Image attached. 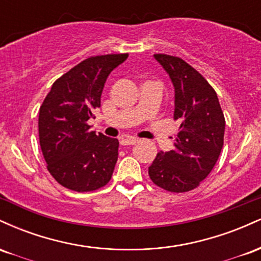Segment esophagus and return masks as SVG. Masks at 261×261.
<instances>
[{"label":"esophagus","instance_id":"34e87169","mask_svg":"<svg viewBox=\"0 0 261 261\" xmlns=\"http://www.w3.org/2000/svg\"><path fill=\"white\" fill-rule=\"evenodd\" d=\"M139 142V139H135V137H125L120 141V143L122 146H133L136 145Z\"/></svg>","mask_w":261,"mask_h":261}]
</instances>
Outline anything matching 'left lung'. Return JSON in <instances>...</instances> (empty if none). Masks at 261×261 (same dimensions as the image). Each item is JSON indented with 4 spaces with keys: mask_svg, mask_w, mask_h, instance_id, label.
Returning <instances> with one entry per match:
<instances>
[{
    "mask_svg": "<svg viewBox=\"0 0 261 261\" xmlns=\"http://www.w3.org/2000/svg\"><path fill=\"white\" fill-rule=\"evenodd\" d=\"M175 89L174 120L180 122L174 148L158 152L148 167L157 187L170 193L197 188L211 173L223 147L224 115L212 86L178 56L154 54Z\"/></svg>",
    "mask_w": 261,
    "mask_h": 261,
    "instance_id": "1",
    "label": "left lung"
}]
</instances>
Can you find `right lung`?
I'll return each instance as SVG.
<instances>
[{"mask_svg":"<svg viewBox=\"0 0 261 261\" xmlns=\"http://www.w3.org/2000/svg\"><path fill=\"white\" fill-rule=\"evenodd\" d=\"M128 54L91 56L54 82L39 109V142L46 168L62 187L87 193L106 187L118 161V139L91 131L104 83Z\"/></svg>","mask_w":261,"mask_h":261,"instance_id":"right-lung-1","label":"right lung"}]
</instances>
